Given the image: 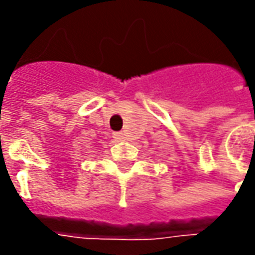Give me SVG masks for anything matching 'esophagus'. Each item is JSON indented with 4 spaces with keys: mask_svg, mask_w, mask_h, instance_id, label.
Returning <instances> with one entry per match:
<instances>
[{
    "mask_svg": "<svg viewBox=\"0 0 255 255\" xmlns=\"http://www.w3.org/2000/svg\"><path fill=\"white\" fill-rule=\"evenodd\" d=\"M113 138H115V140H116V142H120V140H124V138H126V136H124V133L123 132H115L113 133Z\"/></svg>",
    "mask_w": 255,
    "mask_h": 255,
    "instance_id": "esophagus-1",
    "label": "esophagus"
}]
</instances>
